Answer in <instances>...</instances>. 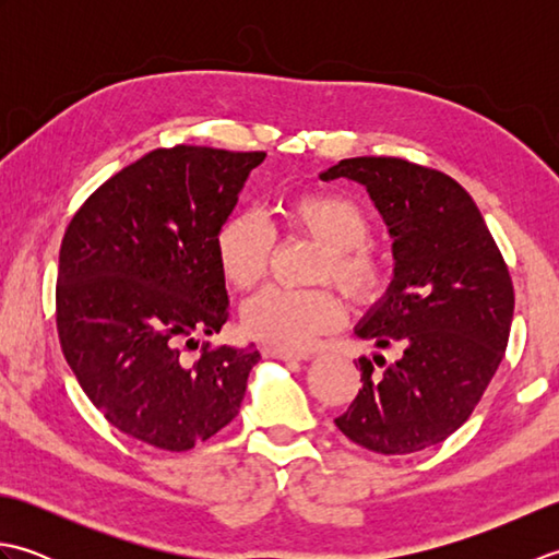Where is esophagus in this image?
Here are the masks:
<instances>
[{
  "label": "esophagus",
  "instance_id": "esophagus-1",
  "mask_svg": "<svg viewBox=\"0 0 559 559\" xmlns=\"http://www.w3.org/2000/svg\"><path fill=\"white\" fill-rule=\"evenodd\" d=\"M261 355H264V358H276V360H295V362L307 360L305 353L283 350V348H276V346H264V348H261Z\"/></svg>",
  "mask_w": 559,
  "mask_h": 559
}]
</instances>
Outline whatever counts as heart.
<instances>
[{
  "label": "heart",
  "mask_w": 559,
  "mask_h": 559,
  "mask_svg": "<svg viewBox=\"0 0 559 559\" xmlns=\"http://www.w3.org/2000/svg\"><path fill=\"white\" fill-rule=\"evenodd\" d=\"M281 213L290 233L310 235L324 247L314 259L312 281H334L360 305L377 302L386 293L391 261L367 242L372 225L358 201L336 192H302L288 199ZM213 247L223 278L247 290L266 276L276 230L254 211H235L218 225ZM338 322L341 307L326 288L271 286L242 307L247 334L283 350H305Z\"/></svg>",
  "instance_id": "heart-1"
}]
</instances>
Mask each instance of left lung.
I'll list each match as a JSON object with an SVG mask.
<instances>
[{
    "mask_svg": "<svg viewBox=\"0 0 559 559\" xmlns=\"http://www.w3.org/2000/svg\"><path fill=\"white\" fill-rule=\"evenodd\" d=\"M365 185L394 237V281L355 329L384 365L360 358L362 389L334 420L377 454H413L456 432L500 367L514 286L476 201L449 175L403 158H346L319 175Z\"/></svg>",
    "mask_w": 559,
    "mask_h": 559,
    "instance_id": "8db88e82",
    "label": "left lung"
}]
</instances>
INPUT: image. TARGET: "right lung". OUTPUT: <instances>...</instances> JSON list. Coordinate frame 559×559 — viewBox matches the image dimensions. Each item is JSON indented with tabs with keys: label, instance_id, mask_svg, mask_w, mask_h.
Listing matches in <instances>:
<instances>
[{
	"label": "right lung",
	"instance_id": "obj_1",
	"mask_svg": "<svg viewBox=\"0 0 559 559\" xmlns=\"http://www.w3.org/2000/svg\"><path fill=\"white\" fill-rule=\"evenodd\" d=\"M264 151L156 148L103 182L69 221L57 331L81 389L117 430L187 451L228 425L259 362L254 346L201 343L230 302L216 230Z\"/></svg>",
	"mask_w": 559,
	"mask_h": 559
}]
</instances>
